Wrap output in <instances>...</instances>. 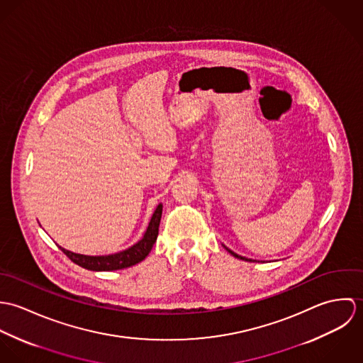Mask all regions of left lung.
Masks as SVG:
<instances>
[{
	"label": "left lung",
	"mask_w": 363,
	"mask_h": 363,
	"mask_svg": "<svg viewBox=\"0 0 363 363\" xmlns=\"http://www.w3.org/2000/svg\"><path fill=\"white\" fill-rule=\"evenodd\" d=\"M225 249H226V250H228V252H229V253H230V255H232V256H233V257H236V259H245V261H252V259H246V257H242V256H238V255H236V253H233V252H232V250H229V249H228V247H225Z\"/></svg>",
	"instance_id": "8db88e82"
}]
</instances>
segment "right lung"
Segmentation results:
<instances>
[{
	"mask_svg": "<svg viewBox=\"0 0 363 363\" xmlns=\"http://www.w3.org/2000/svg\"><path fill=\"white\" fill-rule=\"evenodd\" d=\"M160 218H162V204H159L156 207L155 212L151 218V222L148 225V229H147L144 238L138 243H135L133 247H130L124 252L116 253V255H110V256H84V255H77V253L68 252L62 247H60V249L72 262H75L77 265H79L82 268L91 269V271L123 269V268L138 264L140 261H143L150 255L151 249L155 245L156 238H157Z\"/></svg>",
	"mask_w": 363,
	"mask_h": 363,
	"instance_id": "obj_1",
	"label": "right lung"
}]
</instances>
